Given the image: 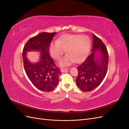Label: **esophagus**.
Here are the masks:
<instances>
[{
	"label": "esophagus",
	"mask_w": 129,
	"mask_h": 129,
	"mask_svg": "<svg viewBox=\"0 0 129 129\" xmlns=\"http://www.w3.org/2000/svg\"><path fill=\"white\" fill-rule=\"evenodd\" d=\"M67 70H68V68H62L61 69V72H64L66 71H67Z\"/></svg>",
	"instance_id": "obj_1"
}]
</instances>
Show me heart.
I'll return each instance as SVG.
<instances>
[{"label":"heart","mask_w":129,"mask_h":129,"mask_svg":"<svg viewBox=\"0 0 129 129\" xmlns=\"http://www.w3.org/2000/svg\"><path fill=\"white\" fill-rule=\"evenodd\" d=\"M90 38L85 35L65 34L58 41L52 42L49 46L51 56L56 60L60 59L67 49L68 54L60 62L61 66L69 65L72 62H80L86 56L90 46Z\"/></svg>","instance_id":"heart-1"}]
</instances>
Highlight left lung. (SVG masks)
<instances>
[{
    "label": "left lung",
    "mask_w": 129,
    "mask_h": 129,
    "mask_svg": "<svg viewBox=\"0 0 129 129\" xmlns=\"http://www.w3.org/2000/svg\"><path fill=\"white\" fill-rule=\"evenodd\" d=\"M93 43L92 52L77 67V86L83 91H90L101 83L106 75L109 63V54L107 47L99 38L92 34ZM99 50L101 57L95 60V52Z\"/></svg>",
    "instance_id": "8db88e82"
}]
</instances>
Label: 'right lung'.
Segmentation results:
<instances>
[{
    "label": "right lung",
    "instance_id": "add662e5",
    "mask_svg": "<svg viewBox=\"0 0 129 129\" xmlns=\"http://www.w3.org/2000/svg\"><path fill=\"white\" fill-rule=\"evenodd\" d=\"M56 32H43L30 38L22 51L24 67L26 75L32 84L43 91H53L58 83L61 71L57 67L48 52L50 43ZM41 52V60L36 64L29 62L26 58L27 51Z\"/></svg>",
    "mask_w": 129,
    "mask_h": 129
}]
</instances>
